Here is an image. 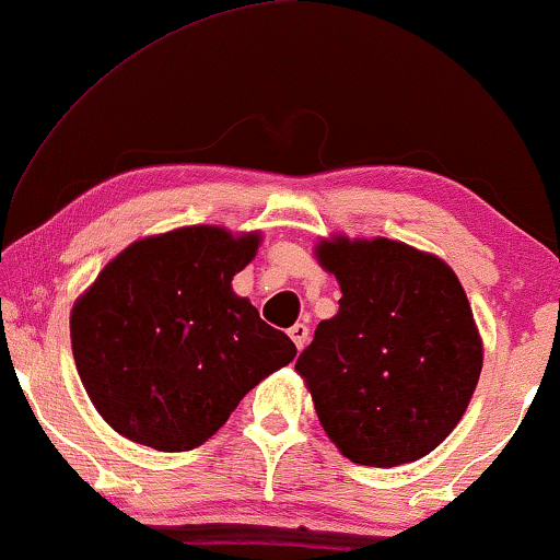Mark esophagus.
<instances>
[{"label":"esophagus","instance_id":"obj_1","mask_svg":"<svg viewBox=\"0 0 560 560\" xmlns=\"http://www.w3.org/2000/svg\"><path fill=\"white\" fill-rule=\"evenodd\" d=\"M288 336H290V339H293L298 351H303L305 343H308V326H305V324H295V326L288 331Z\"/></svg>","mask_w":560,"mask_h":560}]
</instances>
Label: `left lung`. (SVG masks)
<instances>
[{"mask_svg": "<svg viewBox=\"0 0 560 560\" xmlns=\"http://www.w3.org/2000/svg\"><path fill=\"white\" fill-rule=\"evenodd\" d=\"M313 255L341 288L339 313L295 362L320 425L354 464L418 462L462 420L485 362L462 282L387 236L331 234Z\"/></svg>", "mask_w": 560, "mask_h": 560, "instance_id": "1", "label": "left lung"}]
</instances>
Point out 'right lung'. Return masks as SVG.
<instances>
[{
	"mask_svg": "<svg viewBox=\"0 0 560 560\" xmlns=\"http://www.w3.org/2000/svg\"><path fill=\"white\" fill-rule=\"evenodd\" d=\"M262 234L196 224L142 236L75 298L71 347L98 416L155 451H190L295 359L232 280Z\"/></svg>",
	"mask_w": 560,
	"mask_h": 560,
	"instance_id": "1",
	"label": "right lung"
}]
</instances>
